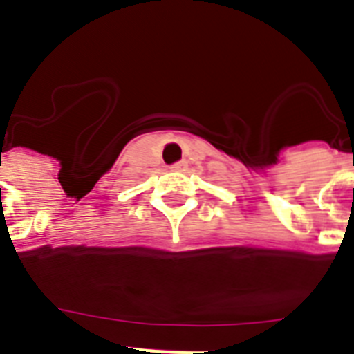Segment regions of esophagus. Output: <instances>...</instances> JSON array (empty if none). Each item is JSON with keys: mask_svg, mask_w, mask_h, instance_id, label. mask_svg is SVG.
I'll use <instances>...</instances> for the list:
<instances>
[{"mask_svg": "<svg viewBox=\"0 0 354 354\" xmlns=\"http://www.w3.org/2000/svg\"><path fill=\"white\" fill-rule=\"evenodd\" d=\"M170 168L174 171H184L187 168V161H184V159H183V161H177V162H174Z\"/></svg>", "mask_w": 354, "mask_h": 354, "instance_id": "34e87169", "label": "esophagus"}]
</instances>
